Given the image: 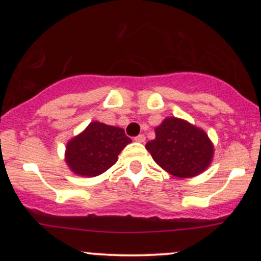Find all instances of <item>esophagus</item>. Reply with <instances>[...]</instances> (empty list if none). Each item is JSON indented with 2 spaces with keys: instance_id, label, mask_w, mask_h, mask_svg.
I'll return each instance as SVG.
<instances>
[{
  "instance_id": "34e87169",
  "label": "esophagus",
  "mask_w": 261,
  "mask_h": 261,
  "mask_svg": "<svg viewBox=\"0 0 261 261\" xmlns=\"http://www.w3.org/2000/svg\"><path fill=\"white\" fill-rule=\"evenodd\" d=\"M134 140L136 141V142H141V143H142V142H145V141H146V136H145V135H142V134L137 135V136L135 137Z\"/></svg>"
}]
</instances>
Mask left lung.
<instances>
[{
    "label": "left lung",
    "mask_w": 261,
    "mask_h": 261,
    "mask_svg": "<svg viewBox=\"0 0 261 261\" xmlns=\"http://www.w3.org/2000/svg\"><path fill=\"white\" fill-rule=\"evenodd\" d=\"M155 139L146 143L155 163L178 178H190L210 166L214 146L201 128L176 118L155 127Z\"/></svg>",
    "instance_id": "1"
}]
</instances>
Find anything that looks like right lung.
Here are the masks:
<instances>
[{"label":"right lung","mask_w":261,"mask_h":261,"mask_svg":"<svg viewBox=\"0 0 261 261\" xmlns=\"http://www.w3.org/2000/svg\"><path fill=\"white\" fill-rule=\"evenodd\" d=\"M131 142L120 127L94 121L66 147V163L82 176H97L109 169L122 148Z\"/></svg>","instance_id":"add662e5"}]
</instances>
